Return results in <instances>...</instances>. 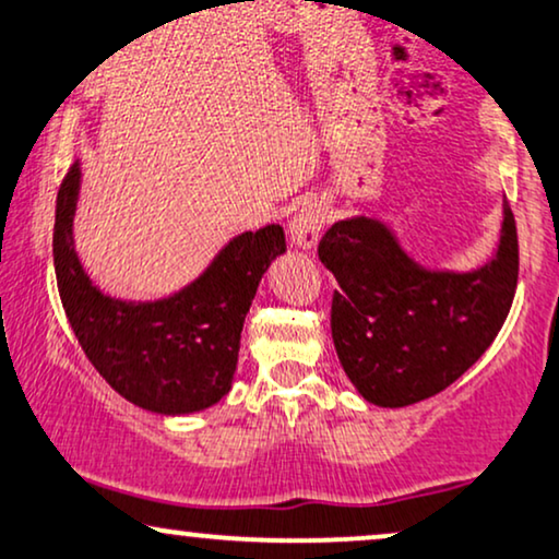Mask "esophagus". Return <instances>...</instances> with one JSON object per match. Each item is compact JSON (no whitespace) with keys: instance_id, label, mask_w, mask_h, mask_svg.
I'll list each match as a JSON object with an SVG mask.
<instances>
[{"instance_id":"34e87169","label":"esophagus","mask_w":559,"mask_h":559,"mask_svg":"<svg viewBox=\"0 0 559 559\" xmlns=\"http://www.w3.org/2000/svg\"><path fill=\"white\" fill-rule=\"evenodd\" d=\"M326 225V204L308 202L302 210L290 219V243L302 251H311L319 243V236Z\"/></svg>"}]
</instances>
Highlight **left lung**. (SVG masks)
I'll use <instances>...</instances> for the list:
<instances>
[{"label": "left lung", "instance_id": "1", "mask_svg": "<svg viewBox=\"0 0 559 559\" xmlns=\"http://www.w3.org/2000/svg\"><path fill=\"white\" fill-rule=\"evenodd\" d=\"M336 355L365 402L409 406L440 394L485 355L519 285V236L502 199L498 248L485 264L425 266L381 217H344L323 233Z\"/></svg>", "mask_w": 559, "mask_h": 559}]
</instances>
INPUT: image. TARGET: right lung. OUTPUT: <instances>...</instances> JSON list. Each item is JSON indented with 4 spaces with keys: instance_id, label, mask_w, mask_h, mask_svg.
I'll list each match as a JSON object with an SVG mask.
<instances>
[{
    "instance_id": "obj_1",
    "label": "right lung",
    "mask_w": 559,
    "mask_h": 559,
    "mask_svg": "<svg viewBox=\"0 0 559 559\" xmlns=\"http://www.w3.org/2000/svg\"><path fill=\"white\" fill-rule=\"evenodd\" d=\"M82 168L61 181L53 269L61 306L80 347L114 391L165 417L194 415L233 389L240 332L269 264L287 251L280 225L230 238L181 290L155 300L103 293L74 248Z\"/></svg>"
}]
</instances>
